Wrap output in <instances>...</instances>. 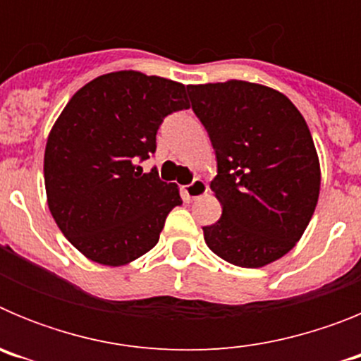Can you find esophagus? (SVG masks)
<instances>
[{
  "label": "esophagus",
  "instance_id": "1",
  "mask_svg": "<svg viewBox=\"0 0 361 361\" xmlns=\"http://www.w3.org/2000/svg\"><path fill=\"white\" fill-rule=\"evenodd\" d=\"M206 191H208V184L204 183L202 178H195L193 183L184 186V195H186L188 199H199V197H202Z\"/></svg>",
  "mask_w": 361,
  "mask_h": 361
}]
</instances>
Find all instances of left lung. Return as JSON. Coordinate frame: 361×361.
Masks as SVG:
<instances>
[{
  "label": "left lung",
  "instance_id": "8db88e82",
  "mask_svg": "<svg viewBox=\"0 0 361 361\" xmlns=\"http://www.w3.org/2000/svg\"><path fill=\"white\" fill-rule=\"evenodd\" d=\"M188 94L219 168L212 191L222 216L202 228L204 240L233 266L275 262L302 238L320 195L307 123L282 92L257 82L188 85Z\"/></svg>",
  "mask_w": 361,
  "mask_h": 361
}]
</instances>
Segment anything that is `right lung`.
I'll return each mask as SVG.
<instances>
[{
	"label": "right lung",
	"instance_id": "add662e5",
	"mask_svg": "<svg viewBox=\"0 0 361 361\" xmlns=\"http://www.w3.org/2000/svg\"><path fill=\"white\" fill-rule=\"evenodd\" d=\"M190 108L186 86L137 70L92 79L72 95L44 148L47 202L70 244L88 260L119 267L159 242L178 186L137 159L155 153L168 114Z\"/></svg>",
	"mask_w": 361,
	"mask_h": 361
}]
</instances>
